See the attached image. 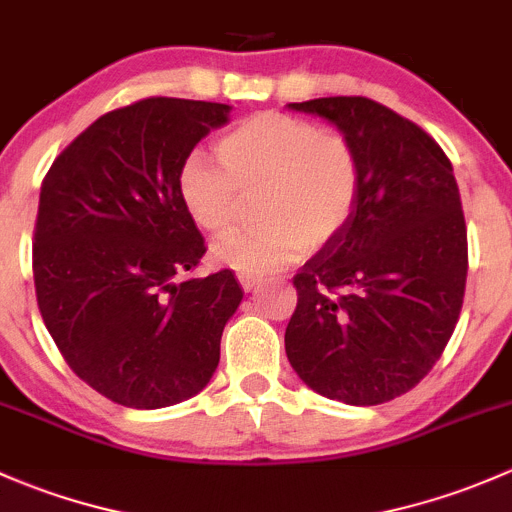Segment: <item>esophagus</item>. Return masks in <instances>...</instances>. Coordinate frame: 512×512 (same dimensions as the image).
<instances>
[{
    "label": "esophagus",
    "mask_w": 512,
    "mask_h": 512,
    "mask_svg": "<svg viewBox=\"0 0 512 512\" xmlns=\"http://www.w3.org/2000/svg\"><path fill=\"white\" fill-rule=\"evenodd\" d=\"M237 280H240V285H242V289H245V292H252V289L257 287V277H252V275H237Z\"/></svg>",
    "instance_id": "esophagus-1"
}]
</instances>
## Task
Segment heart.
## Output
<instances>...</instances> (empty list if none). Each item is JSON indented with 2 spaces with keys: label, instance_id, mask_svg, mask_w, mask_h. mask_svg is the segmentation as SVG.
I'll use <instances>...</instances> for the list:
<instances>
[{
  "label": "heart",
  "instance_id": "heart-1",
  "mask_svg": "<svg viewBox=\"0 0 512 512\" xmlns=\"http://www.w3.org/2000/svg\"><path fill=\"white\" fill-rule=\"evenodd\" d=\"M361 156L342 131L309 118L262 111L218 141V158L188 153L178 195L190 220L210 235L235 227L247 198L262 193L250 230L213 245V260L242 275L292 265L307 247H324L349 225L361 193Z\"/></svg>",
  "mask_w": 512,
  "mask_h": 512
}]
</instances>
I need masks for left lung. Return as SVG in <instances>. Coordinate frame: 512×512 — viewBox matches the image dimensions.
<instances>
[{"label":"left lung","instance_id":"obj_1","mask_svg":"<svg viewBox=\"0 0 512 512\" xmlns=\"http://www.w3.org/2000/svg\"><path fill=\"white\" fill-rule=\"evenodd\" d=\"M289 106L347 133L364 178L349 225L294 275L287 359L327 399L386 404L441 359L463 307L468 232L453 165L421 126L371 98Z\"/></svg>","mask_w":512,"mask_h":512}]
</instances>
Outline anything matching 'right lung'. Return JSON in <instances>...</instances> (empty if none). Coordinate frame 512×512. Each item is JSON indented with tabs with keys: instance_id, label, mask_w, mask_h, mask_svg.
<instances>
[{
	"instance_id": "1",
	"label": "right lung",
	"mask_w": 512,
	"mask_h": 512,
	"mask_svg": "<svg viewBox=\"0 0 512 512\" xmlns=\"http://www.w3.org/2000/svg\"><path fill=\"white\" fill-rule=\"evenodd\" d=\"M227 113V103L141 98L96 118L41 183V319L71 371L113 404L163 409L218 369L242 287L230 270L185 277L208 247L180 203L178 170Z\"/></svg>"
}]
</instances>
